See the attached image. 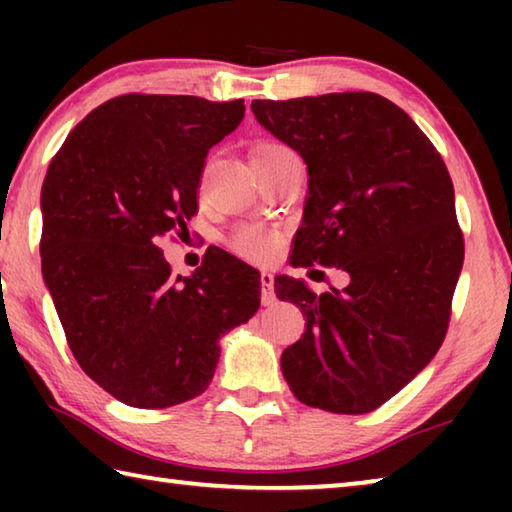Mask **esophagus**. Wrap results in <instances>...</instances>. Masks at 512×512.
Instances as JSON below:
<instances>
[{
	"instance_id": "34e87169",
	"label": "esophagus",
	"mask_w": 512,
	"mask_h": 512,
	"mask_svg": "<svg viewBox=\"0 0 512 512\" xmlns=\"http://www.w3.org/2000/svg\"><path fill=\"white\" fill-rule=\"evenodd\" d=\"M259 280H262V302L268 307L273 305L275 302V289H273V282L275 277L271 271H262V275H259Z\"/></svg>"
}]
</instances>
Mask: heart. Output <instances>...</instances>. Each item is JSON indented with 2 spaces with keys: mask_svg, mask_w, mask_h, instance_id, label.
I'll list each match as a JSON object with an SVG mask.
<instances>
[{
  "mask_svg": "<svg viewBox=\"0 0 512 512\" xmlns=\"http://www.w3.org/2000/svg\"><path fill=\"white\" fill-rule=\"evenodd\" d=\"M291 149L284 144L277 142H262L257 144L250 158L253 160H268L275 158V155L289 153ZM230 246L235 253L241 257L250 259V262H268L275 253L277 246H280V235L275 230L266 228L262 223H241L239 228H235L230 237Z\"/></svg>",
  "mask_w": 512,
  "mask_h": 512,
  "instance_id": "heart-1",
  "label": "heart"
}]
</instances>
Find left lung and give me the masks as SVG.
<instances>
[{
  "label": "left lung",
  "mask_w": 512,
  "mask_h": 512,
  "mask_svg": "<svg viewBox=\"0 0 512 512\" xmlns=\"http://www.w3.org/2000/svg\"><path fill=\"white\" fill-rule=\"evenodd\" d=\"M309 173L293 266H336L345 289L314 293L275 277L307 318L282 352L302 404L359 415L400 393L445 341L463 232L443 158L415 121L375 92L250 103Z\"/></svg>",
  "instance_id": "obj_1"
}]
</instances>
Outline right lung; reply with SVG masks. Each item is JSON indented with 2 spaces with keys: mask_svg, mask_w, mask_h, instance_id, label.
Here are the masks:
<instances>
[{
  "mask_svg": "<svg viewBox=\"0 0 512 512\" xmlns=\"http://www.w3.org/2000/svg\"><path fill=\"white\" fill-rule=\"evenodd\" d=\"M244 101L121 94L76 124L42 183V277L85 375L135 409L201 395L219 339L259 309V273L207 250L180 277L158 248L198 210L207 151Z\"/></svg>",
  "mask_w": 512,
  "mask_h": 512,
  "instance_id": "obj_1",
  "label": "right lung"
}]
</instances>
